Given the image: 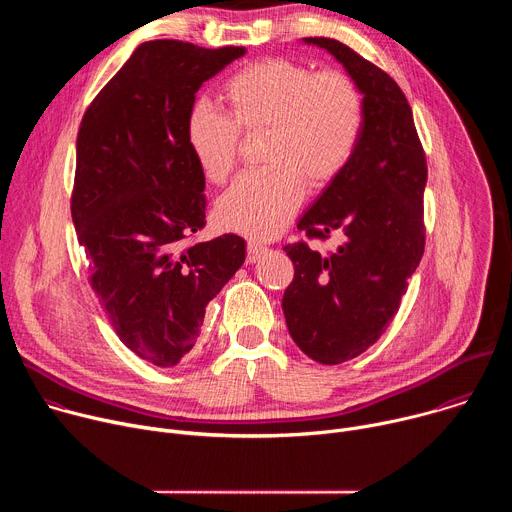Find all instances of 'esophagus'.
<instances>
[{"label": "esophagus", "instance_id": "1", "mask_svg": "<svg viewBox=\"0 0 512 512\" xmlns=\"http://www.w3.org/2000/svg\"><path fill=\"white\" fill-rule=\"evenodd\" d=\"M265 251H267V247L257 245V243H249L247 245V263H255Z\"/></svg>", "mask_w": 512, "mask_h": 512}]
</instances>
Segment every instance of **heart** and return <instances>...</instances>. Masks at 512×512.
Here are the masks:
<instances>
[{"instance_id":"obj_1","label":"heart","mask_w":512,"mask_h":512,"mask_svg":"<svg viewBox=\"0 0 512 512\" xmlns=\"http://www.w3.org/2000/svg\"><path fill=\"white\" fill-rule=\"evenodd\" d=\"M231 115L196 103L186 117V143L202 176L225 184L235 172L241 133H265V170L245 174L216 204L225 229L255 241L277 237L306 196L350 164L364 123L358 85L336 68L312 70L267 58L241 68L225 85Z\"/></svg>"}]
</instances>
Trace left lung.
<instances>
[{
  "instance_id": "1",
  "label": "left lung",
  "mask_w": 512,
  "mask_h": 512,
  "mask_svg": "<svg viewBox=\"0 0 512 512\" xmlns=\"http://www.w3.org/2000/svg\"><path fill=\"white\" fill-rule=\"evenodd\" d=\"M304 40L344 64L364 103L350 164L298 223L308 239L342 233L344 243L328 255L306 241L283 247L294 261L287 330L316 362L340 364L381 338L423 257L427 160L407 97L383 68L334 38Z\"/></svg>"
}]
</instances>
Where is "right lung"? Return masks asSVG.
<instances>
[{
    "mask_svg": "<svg viewBox=\"0 0 512 512\" xmlns=\"http://www.w3.org/2000/svg\"><path fill=\"white\" fill-rule=\"evenodd\" d=\"M243 46L150 40L87 107L70 214L89 281L119 340L168 369L190 354L206 304L245 261V241L204 229V176L186 143L196 91Z\"/></svg>",
    "mask_w": 512,
    "mask_h": 512,
    "instance_id": "1",
    "label": "right lung"
}]
</instances>
